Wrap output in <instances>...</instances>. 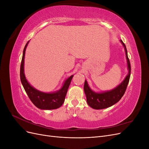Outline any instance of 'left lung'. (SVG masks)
Wrapping results in <instances>:
<instances>
[{
	"label": "left lung",
	"mask_w": 149,
	"mask_h": 149,
	"mask_svg": "<svg viewBox=\"0 0 149 149\" xmlns=\"http://www.w3.org/2000/svg\"><path fill=\"white\" fill-rule=\"evenodd\" d=\"M120 42L123 43V46L125 48L126 58H127V66L129 70L128 74L126 76L123 81L119 86H118V87H116L114 89L111 90V91H106L102 93H96L93 91L88 86V84L86 81H85L84 85V91L86 94V96L87 102L88 104V105L90 107L93 108V109H102L114 105V104L118 102L120 100L121 97L123 96L125 92V90L127 89L130 79L131 68H130V61L129 60L127 55V48H126L125 44L121 40Z\"/></svg>",
	"instance_id": "left-lung-1"
}]
</instances>
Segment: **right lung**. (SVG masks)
<instances>
[{
    "label": "right lung",
    "instance_id": "obj_1",
    "mask_svg": "<svg viewBox=\"0 0 149 149\" xmlns=\"http://www.w3.org/2000/svg\"><path fill=\"white\" fill-rule=\"evenodd\" d=\"M29 42L25 46L20 65V80L26 94L33 104L41 109H55L62 106L73 75L68 78L59 91L53 93H45L38 91L28 83L24 74V58L25 49Z\"/></svg>",
    "mask_w": 149,
    "mask_h": 149
}]
</instances>
